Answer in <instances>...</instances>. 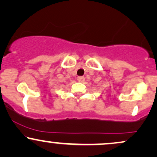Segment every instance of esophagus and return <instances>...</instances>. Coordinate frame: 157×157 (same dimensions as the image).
<instances>
[{
  "label": "esophagus",
  "mask_w": 157,
  "mask_h": 157,
  "mask_svg": "<svg viewBox=\"0 0 157 157\" xmlns=\"http://www.w3.org/2000/svg\"><path fill=\"white\" fill-rule=\"evenodd\" d=\"M85 80V77H77V81L79 82H83Z\"/></svg>",
  "instance_id": "1"
}]
</instances>
